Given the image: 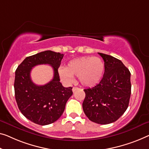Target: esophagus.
<instances>
[{
  "mask_svg": "<svg viewBox=\"0 0 149 149\" xmlns=\"http://www.w3.org/2000/svg\"><path fill=\"white\" fill-rule=\"evenodd\" d=\"M79 88H77V87H74L72 88V91H73V92H75V91H77V90H79Z\"/></svg>",
  "mask_w": 149,
  "mask_h": 149,
  "instance_id": "esophagus-1",
  "label": "esophagus"
}]
</instances>
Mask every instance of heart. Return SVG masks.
<instances>
[{
	"label": "heart",
	"mask_w": 149,
	"mask_h": 149,
	"mask_svg": "<svg viewBox=\"0 0 149 149\" xmlns=\"http://www.w3.org/2000/svg\"><path fill=\"white\" fill-rule=\"evenodd\" d=\"M104 61L97 57L86 56L74 59L68 63L66 68L59 69L62 80L71 82L74 76H78L81 85L92 87L100 81L104 73Z\"/></svg>",
	"instance_id": "1"
}]
</instances>
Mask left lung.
Segmentation results:
<instances>
[{
  "label": "left lung",
  "mask_w": 149,
  "mask_h": 149,
  "mask_svg": "<svg viewBox=\"0 0 149 149\" xmlns=\"http://www.w3.org/2000/svg\"><path fill=\"white\" fill-rule=\"evenodd\" d=\"M98 54L104 61V74L96 86L84 90L82 107L90 120L107 124L116 121L127 109L131 94L130 72L119 59Z\"/></svg>",
  "instance_id": "8db88e82"
}]
</instances>
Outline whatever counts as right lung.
<instances>
[{"instance_id":"add662e5","label":"right lung","mask_w":149,"mask_h":149,"mask_svg":"<svg viewBox=\"0 0 149 149\" xmlns=\"http://www.w3.org/2000/svg\"><path fill=\"white\" fill-rule=\"evenodd\" d=\"M64 54L45 51L27 57L18 66L14 83L15 99L19 109L26 118L39 125H47L57 120L65 110L72 88H65L59 79L58 68ZM49 64L53 68L52 81L43 86L35 84L30 79L33 67Z\"/></svg>"}]
</instances>
